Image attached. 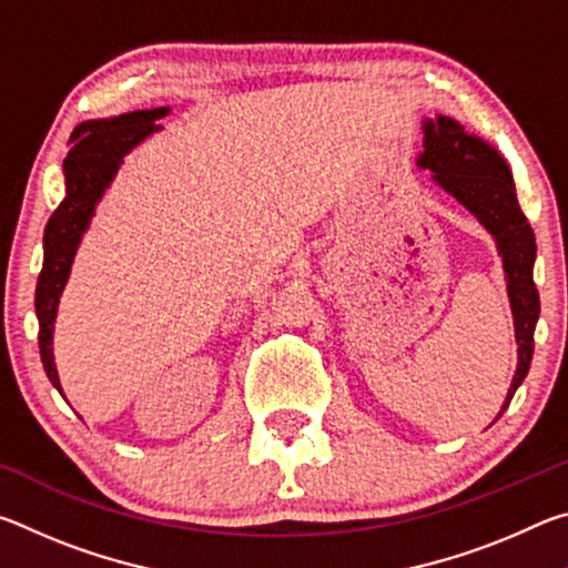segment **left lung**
<instances>
[{"mask_svg":"<svg viewBox=\"0 0 568 568\" xmlns=\"http://www.w3.org/2000/svg\"><path fill=\"white\" fill-rule=\"evenodd\" d=\"M423 132H426V140H423L418 168L434 172L438 185L448 195H454L468 213L478 217V223L494 235L498 253L504 257L518 365L511 388H508L504 406L496 416L501 418L534 358V331L538 321V291L534 285L536 237L521 207H518L511 170L496 148L476 134H468L464 124L444 118V114L423 122Z\"/></svg>","mask_w":568,"mask_h":568,"instance_id":"1","label":"left lung"}]
</instances>
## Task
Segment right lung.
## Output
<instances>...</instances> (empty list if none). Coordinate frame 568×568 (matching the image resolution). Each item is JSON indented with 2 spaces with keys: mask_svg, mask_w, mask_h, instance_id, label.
Returning <instances> with one entry per match:
<instances>
[{
  "mask_svg": "<svg viewBox=\"0 0 568 568\" xmlns=\"http://www.w3.org/2000/svg\"><path fill=\"white\" fill-rule=\"evenodd\" d=\"M170 110H134L120 118L90 120L77 124L72 132V148L64 158V200L54 210L44 227V263L40 281H37L34 307L40 318V355L47 378L62 393L57 376L52 333L57 305L72 271V261L84 230L90 227L94 207L118 175L122 158L152 132L162 130L155 120L165 118Z\"/></svg>",
  "mask_w": 568,
  "mask_h": 568,
  "instance_id": "right-lung-1",
  "label": "right lung"
}]
</instances>
